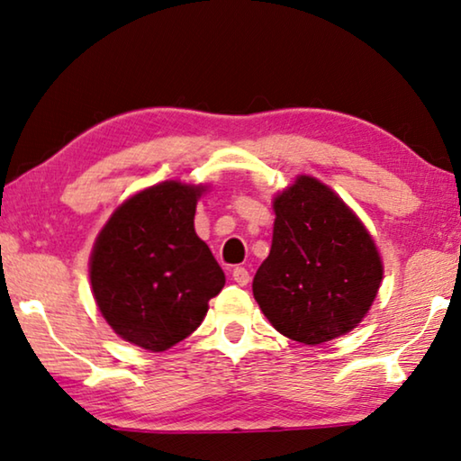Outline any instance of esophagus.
Instances as JSON below:
<instances>
[{
    "instance_id": "obj_1",
    "label": "esophagus",
    "mask_w": 461,
    "mask_h": 461,
    "mask_svg": "<svg viewBox=\"0 0 461 461\" xmlns=\"http://www.w3.org/2000/svg\"><path fill=\"white\" fill-rule=\"evenodd\" d=\"M231 276H233V281H236L238 285H248V281H250V273H248V270L244 268V267H236L231 270Z\"/></svg>"
}]
</instances>
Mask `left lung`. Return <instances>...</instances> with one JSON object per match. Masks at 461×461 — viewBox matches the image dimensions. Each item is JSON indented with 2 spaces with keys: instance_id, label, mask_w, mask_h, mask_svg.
<instances>
[{
  "instance_id": "8db88e82",
  "label": "left lung",
  "mask_w": 461,
  "mask_h": 461,
  "mask_svg": "<svg viewBox=\"0 0 461 461\" xmlns=\"http://www.w3.org/2000/svg\"><path fill=\"white\" fill-rule=\"evenodd\" d=\"M273 207V246L252 281L262 313L283 336L312 347L350 332L384 276L369 231L312 176H297Z\"/></svg>"
}]
</instances>
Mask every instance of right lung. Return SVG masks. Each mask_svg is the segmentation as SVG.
I'll return each mask as SVG.
<instances>
[{
	"label": "right lung",
	"instance_id": "obj_1",
	"mask_svg": "<svg viewBox=\"0 0 461 461\" xmlns=\"http://www.w3.org/2000/svg\"><path fill=\"white\" fill-rule=\"evenodd\" d=\"M203 191L176 180L145 188L114 211L94 246L90 281L98 310L121 339L151 353L193 334L225 285L194 231Z\"/></svg>",
	"mask_w": 461,
	"mask_h": 461
}]
</instances>
